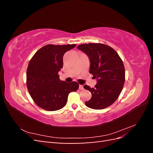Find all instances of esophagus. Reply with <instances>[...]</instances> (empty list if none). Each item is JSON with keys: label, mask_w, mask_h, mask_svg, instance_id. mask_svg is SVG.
Segmentation results:
<instances>
[{"label": "esophagus", "mask_w": 153, "mask_h": 153, "mask_svg": "<svg viewBox=\"0 0 153 153\" xmlns=\"http://www.w3.org/2000/svg\"><path fill=\"white\" fill-rule=\"evenodd\" d=\"M79 89L80 90H83V89H84V86H83L82 85H79Z\"/></svg>", "instance_id": "esophagus-1"}]
</instances>
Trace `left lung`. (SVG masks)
Segmentation results:
<instances>
[{"label":"left lung","instance_id":"8db88e82","mask_svg":"<svg viewBox=\"0 0 153 153\" xmlns=\"http://www.w3.org/2000/svg\"><path fill=\"white\" fill-rule=\"evenodd\" d=\"M77 48L89 57V73L97 79L94 88L84 86L92 94L85 105L96 110L108 107L118 98L124 86L125 69L122 59L115 50L105 44H82Z\"/></svg>","mask_w":153,"mask_h":153}]
</instances>
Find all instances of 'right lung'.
I'll return each instance as SVG.
<instances>
[{
	"label": "right lung",
	"mask_w": 153,
	"mask_h": 153,
	"mask_svg": "<svg viewBox=\"0 0 153 153\" xmlns=\"http://www.w3.org/2000/svg\"><path fill=\"white\" fill-rule=\"evenodd\" d=\"M74 45H47L37 51L27 69V87L31 98L40 108L55 111L66 105L69 94L79 87L76 82L59 79L63 56Z\"/></svg>",
	"instance_id": "1"
}]
</instances>
